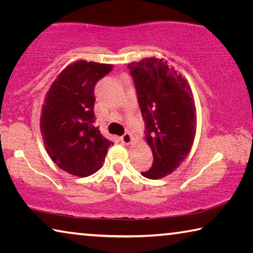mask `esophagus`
<instances>
[{"mask_svg": "<svg viewBox=\"0 0 253 253\" xmlns=\"http://www.w3.org/2000/svg\"><path fill=\"white\" fill-rule=\"evenodd\" d=\"M121 140H122V143L126 144V145L130 144V143H131V135L129 134V132H125V134H124V135L121 137Z\"/></svg>", "mask_w": 253, "mask_h": 253, "instance_id": "esophagus-1", "label": "esophagus"}]
</instances>
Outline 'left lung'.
<instances>
[{
  "label": "left lung",
  "mask_w": 253,
  "mask_h": 253,
  "mask_svg": "<svg viewBox=\"0 0 253 253\" xmlns=\"http://www.w3.org/2000/svg\"><path fill=\"white\" fill-rule=\"evenodd\" d=\"M152 148V168L144 177L158 179L176 169L190 153L196 131V109L187 81L157 58L128 63Z\"/></svg>",
  "instance_id": "1"
}]
</instances>
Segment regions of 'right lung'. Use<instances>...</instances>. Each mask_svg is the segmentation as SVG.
I'll use <instances>...</instances> for the list:
<instances>
[{
	"label": "right lung",
	"mask_w": 253,
	"mask_h": 253,
	"mask_svg": "<svg viewBox=\"0 0 253 253\" xmlns=\"http://www.w3.org/2000/svg\"><path fill=\"white\" fill-rule=\"evenodd\" d=\"M111 65L80 60L51 84L42 106L40 128L46 152L60 169L85 177L100 169L113 142L95 126V85Z\"/></svg>",
	"instance_id": "obj_1"
}]
</instances>
